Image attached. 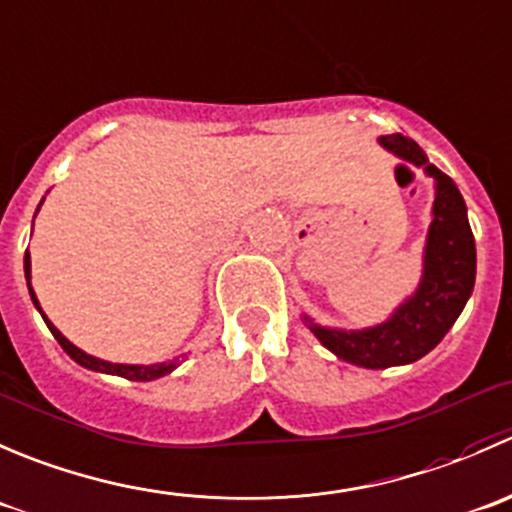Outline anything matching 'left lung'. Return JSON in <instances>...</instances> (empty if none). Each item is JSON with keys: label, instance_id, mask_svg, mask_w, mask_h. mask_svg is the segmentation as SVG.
<instances>
[{"label": "left lung", "instance_id": "obj_1", "mask_svg": "<svg viewBox=\"0 0 512 512\" xmlns=\"http://www.w3.org/2000/svg\"><path fill=\"white\" fill-rule=\"evenodd\" d=\"M378 144L401 161L423 169L435 184L421 283L386 321L376 326L351 331L331 328L303 313V323L333 356L373 371L408 366L433 351L458 321L475 286V239L455 181L430 164L426 151L408 136H378Z\"/></svg>", "mask_w": 512, "mask_h": 512}]
</instances>
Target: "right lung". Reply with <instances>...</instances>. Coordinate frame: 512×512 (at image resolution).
Listing matches in <instances>:
<instances>
[{"label":"right lung","mask_w":512,"mask_h":512,"mask_svg":"<svg viewBox=\"0 0 512 512\" xmlns=\"http://www.w3.org/2000/svg\"><path fill=\"white\" fill-rule=\"evenodd\" d=\"M42 204H44V199L39 201L37 211L42 209ZM34 216H37V214H34ZM24 276H27V286H29V296H32V303H34V306H37V311L42 313V318H44V323H47V328H49V331H52V336L57 338L59 346H62L64 351H67V356L72 358V361H77L79 366L89 368V371H96V373H106V376L126 378V381H156V378H161V376H169V373L174 371V368L181 366V358H186V356H181V358H174V361L151 363V366H136V363H111V361H104V358L89 356V353L82 351V348L74 346V343L69 341V338L64 336V333L59 331V328L54 326L52 321H49L47 313H44L42 306H39L37 293H34V288H32V256H29V251H27V254H24Z\"/></svg>","instance_id":"1"}]
</instances>
